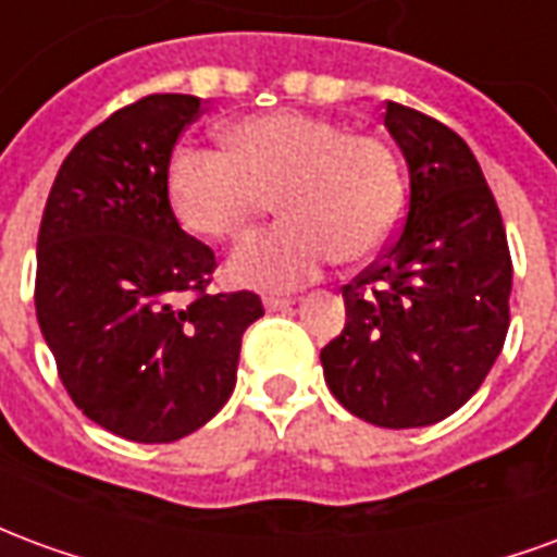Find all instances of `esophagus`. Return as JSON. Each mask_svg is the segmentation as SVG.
<instances>
[{"label": "esophagus", "instance_id": "1", "mask_svg": "<svg viewBox=\"0 0 557 557\" xmlns=\"http://www.w3.org/2000/svg\"><path fill=\"white\" fill-rule=\"evenodd\" d=\"M262 304H265L268 313H274V310H286V307H292L295 301H292V298H280V295H265Z\"/></svg>", "mask_w": 557, "mask_h": 557}]
</instances>
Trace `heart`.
<instances>
[{"label": "heart", "mask_w": 557, "mask_h": 557, "mask_svg": "<svg viewBox=\"0 0 557 557\" xmlns=\"http://www.w3.org/2000/svg\"><path fill=\"white\" fill-rule=\"evenodd\" d=\"M223 139L226 151L175 148L166 190L184 230L211 242L247 238L274 194L283 220L232 253V283L292 289L337 256L361 262L394 238L406 187L397 154L379 137L277 110L232 122Z\"/></svg>", "instance_id": "b5f03b06"}]
</instances>
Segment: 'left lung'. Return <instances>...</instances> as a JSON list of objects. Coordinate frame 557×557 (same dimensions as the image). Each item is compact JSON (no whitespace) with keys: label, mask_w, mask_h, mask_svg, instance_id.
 Instances as JSON below:
<instances>
[{"label":"left lung","mask_w":557,"mask_h":557,"mask_svg":"<svg viewBox=\"0 0 557 557\" xmlns=\"http://www.w3.org/2000/svg\"><path fill=\"white\" fill-rule=\"evenodd\" d=\"M385 127L409 163L406 218L385 256L343 286L346 327L319 358L343 409L411 430L483 385L510 325L513 262L466 139L394 101Z\"/></svg>","instance_id":"8db88e82"}]
</instances>
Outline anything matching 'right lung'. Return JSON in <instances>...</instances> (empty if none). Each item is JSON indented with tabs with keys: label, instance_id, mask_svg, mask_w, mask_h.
Wrapping results in <instances>:
<instances>
[{
	"label": "right lung",
	"instance_id": "right-lung-1",
	"mask_svg": "<svg viewBox=\"0 0 557 557\" xmlns=\"http://www.w3.org/2000/svg\"><path fill=\"white\" fill-rule=\"evenodd\" d=\"M199 110L194 95H148L91 127L38 232L35 313L59 379L127 442H178L214 418L244 331L265 313L253 292L208 295L214 253L172 214V148Z\"/></svg>",
	"mask_w": 557,
	"mask_h": 557
}]
</instances>
